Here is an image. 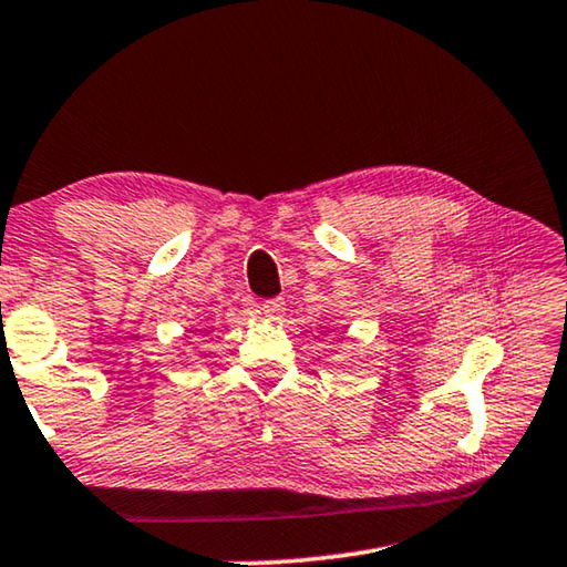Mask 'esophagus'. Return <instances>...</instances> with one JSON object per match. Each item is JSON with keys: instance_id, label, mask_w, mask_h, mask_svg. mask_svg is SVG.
I'll return each mask as SVG.
<instances>
[{"instance_id": "34e87169", "label": "esophagus", "mask_w": 567, "mask_h": 567, "mask_svg": "<svg viewBox=\"0 0 567 567\" xmlns=\"http://www.w3.org/2000/svg\"><path fill=\"white\" fill-rule=\"evenodd\" d=\"M262 312H265V318L272 320V322L282 320V316H285V302H282V300H267V302L262 305Z\"/></svg>"}]
</instances>
